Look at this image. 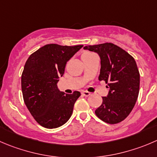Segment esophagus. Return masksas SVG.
I'll return each instance as SVG.
<instances>
[{
    "mask_svg": "<svg viewBox=\"0 0 157 157\" xmlns=\"http://www.w3.org/2000/svg\"><path fill=\"white\" fill-rule=\"evenodd\" d=\"M82 95H83V97H89V96L90 95V93L87 92V91H83V92H82Z\"/></svg>",
    "mask_w": 157,
    "mask_h": 157,
    "instance_id": "34e87169",
    "label": "esophagus"
}]
</instances>
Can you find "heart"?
Returning <instances> with one entry per match:
<instances>
[{"label":"heart","mask_w":157,"mask_h":157,"mask_svg":"<svg viewBox=\"0 0 157 157\" xmlns=\"http://www.w3.org/2000/svg\"><path fill=\"white\" fill-rule=\"evenodd\" d=\"M91 54H88V53H86V54H83V56H82V57H86V56H89V55H90Z\"/></svg>","instance_id":"b5f03b06"}]
</instances>
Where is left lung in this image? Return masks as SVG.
Wrapping results in <instances>:
<instances>
[{"label":"left lung","instance_id":"1","mask_svg":"<svg viewBox=\"0 0 157 157\" xmlns=\"http://www.w3.org/2000/svg\"><path fill=\"white\" fill-rule=\"evenodd\" d=\"M84 50L100 56L99 80L107 83L109 93L95 110L101 121L109 124L121 122L134 107L140 90V73L134 58L120 47L111 43L90 45Z\"/></svg>","mask_w":157,"mask_h":157}]
</instances>
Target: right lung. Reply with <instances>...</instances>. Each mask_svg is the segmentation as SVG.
I'll list each match as a JSON object with an SVG mask.
<instances>
[{
	"mask_svg": "<svg viewBox=\"0 0 157 157\" xmlns=\"http://www.w3.org/2000/svg\"><path fill=\"white\" fill-rule=\"evenodd\" d=\"M82 47L47 44L26 61L21 76L23 97L28 110L42 127L57 128L72 115L80 93L65 94L59 90L57 82L64 74L67 62Z\"/></svg>",
	"mask_w": 157,
	"mask_h": 157,
	"instance_id": "obj_1",
	"label": "right lung"
}]
</instances>
